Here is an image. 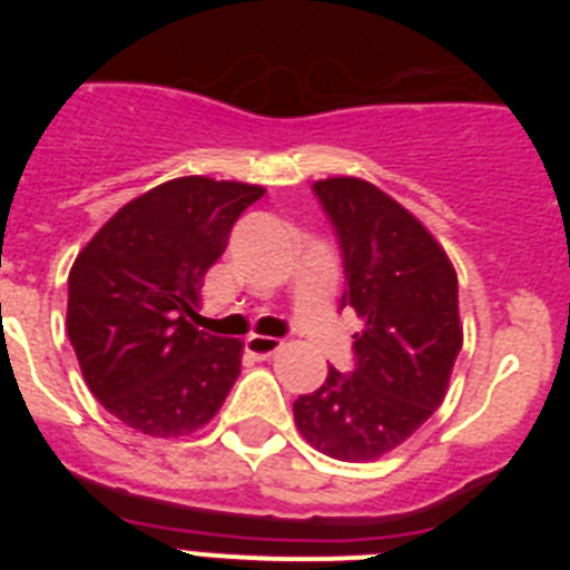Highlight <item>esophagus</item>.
Segmentation results:
<instances>
[{
	"label": "esophagus",
	"mask_w": 570,
	"mask_h": 570,
	"mask_svg": "<svg viewBox=\"0 0 570 570\" xmlns=\"http://www.w3.org/2000/svg\"><path fill=\"white\" fill-rule=\"evenodd\" d=\"M279 347H282V340H276V336L250 334L248 340H245V351H248L250 356H259V360H265V356L276 354Z\"/></svg>",
	"instance_id": "obj_1"
}]
</instances>
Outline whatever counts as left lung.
<instances>
[{"instance_id":"left-lung-1","label":"left lung","mask_w":570,"mask_h":570,"mask_svg":"<svg viewBox=\"0 0 570 570\" xmlns=\"http://www.w3.org/2000/svg\"><path fill=\"white\" fill-rule=\"evenodd\" d=\"M345 265L342 308H354V371H328L294 402L299 434L342 462L380 460L448 394L462 347L456 271L411 210L356 176L314 183Z\"/></svg>"}]
</instances>
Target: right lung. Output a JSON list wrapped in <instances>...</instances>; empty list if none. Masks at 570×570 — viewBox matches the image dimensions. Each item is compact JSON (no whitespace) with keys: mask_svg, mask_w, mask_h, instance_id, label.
I'll return each instance as SVG.
<instances>
[{"mask_svg":"<svg viewBox=\"0 0 570 570\" xmlns=\"http://www.w3.org/2000/svg\"><path fill=\"white\" fill-rule=\"evenodd\" d=\"M265 188L179 176L116 210L68 276V336L90 394L148 436L208 425L242 342L199 331L196 305L234 223Z\"/></svg>","mask_w":570,"mask_h":570,"instance_id":"add662e5","label":"right lung"}]
</instances>
